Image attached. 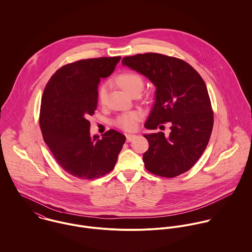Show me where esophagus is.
<instances>
[{
  "label": "esophagus",
  "instance_id": "34e87169",
  "mask_svg": "<svg viewBox=\"0 0 252 252\" xmlns=\"http://www.w3.org/2000/svg\"><path fill=\"white\" fill-rule=\"evenodd\" d=\"M137 136L136 135H126V141L129 143L131 141H133L134 139H136Z\"/></svg>",
  "mask_w": 252,
  "mask_h": 252
}]
</instances>
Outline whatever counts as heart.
<instances>
[{
    "label": "heart",
    "mask_w": 252,
    "mask_h": 252,
    "mask_svg": "<svg viewBox=\"0 0 252 252\" xmlns=\"http://www.w3.org/2000/svg\"><path fill=\"white\" fill-rule=\"evenodd\" d=\"M116 81L118 85L127 93L130 95L136 91V90H142L144 87V79L143 77L136 72H121L118 74ZM107 91H108V86L107 84H103L98 91V98L101 104L105 103L106 98H107ZM143 117L142 112L140 111H130L123 113L119 115L116 120H115V125L119 127L122 130L125 131H135L138 127L139 122L141 121Z\"/></svg>",
    "instance_id": "b5f03b06"
}]
</instances>
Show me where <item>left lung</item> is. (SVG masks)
I'll return each mask as SVG.
<instances>
[{"label": "left lung", "mask_w": 252, "mask_h": 252, "mask_svg": "<svg viewBox=\"0 0 252 252\" xmlns=\"http://www.w3.org/2000/svg\"><path fill=\"white\" fill-rule=\"evenodd\" d=\"M122 64L146 76L156 87L155 103L145 123L150 130L170 122L171 133L144 135L148 150L145 169L159 177L175 178L189 171L209 144L214 111L205 81L185 61L159 53L127 56Z\"/></svg>", "instance_id": "obj_1"}]
</instances>
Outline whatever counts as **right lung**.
<instances>
[{
    "instance_id": "obj_1",
    "label": "right lung",
    "mask_w": 252,
    "mask_h": 252,
    "mask_svg": "<svg viewBox=\"0 0 252 252\" xmlns=\"http://www.w3.org/2000/svg\"><path fill=\"white\" fill-rule=\"evenodd\" d=\"M120 56L83 59L57 70L45 85L39 112L43 141L57 163L81 180L99 179L115 166L126 138L115 130L90 136L100 78L114 71Z\"/></svg>"
}]
</instances>
